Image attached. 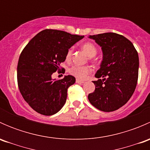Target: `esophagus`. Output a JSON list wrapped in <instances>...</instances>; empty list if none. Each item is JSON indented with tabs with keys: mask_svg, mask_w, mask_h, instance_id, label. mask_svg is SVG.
I'll list each match as a JSON object with an SVG mask.
<instances>
[{
	"mask_svg": "<svg viewBox=\"0 0 150 150\" xmlns=\"http://www.w3.org/2000/svg\"><path fill=\"white\" fill-rule=\"evenodd\" d=\"M76 83L83 84V83H84V81H81V80H79V79H77L76 80Z\"/></svg>",
	"mask_w": 150,
	"mask_h": 150,
	"instance_id": "1",
	"label": "esophagus"
}]
</instances>
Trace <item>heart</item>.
Returning a JSON list of instances; mask_svg holds the SVG:
<instances>
[{
	"mask_svg": "<svg viewBox=\"0 0 150 150\" xmlns=\"http://www.w3.org/2000/svg\"><path fill=\"white\" fill-rule=\"evenodd\" d=\"M83 50L84 52L89 57H93L97 53V48L92 43L87 42L83 44L82 46ZM73 52V48L71 47L67 50L66 54V60H69L71 59V57L72 55ZM69 73L75 76V78H78L81 80H84L87 78L88 75L91 72V68L88 66H73L69 69Z\"/></svg>",
	"mask_w": 150,
	"mask_h": 150,
	"instance_id": "heart-1",
	"label": "heart"
}]
</instances>
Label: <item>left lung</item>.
<instances>
[{
	"label": "left lung",
	"instance_id": "8db88e82",
	"mask_svg": "<svg viewBox=\"0 0 150 150\" xmlns=\"http://www.w3.org/2000/svg\"><path fill=\"white\" fill-rule=\"evenodd\" d=\"M88 38L102 47L103 59L95 75L98 80L93 81L95 91L88 98L101 111H115L127 103L137 87L138 53L128 39L117 33H106Z\"/></svg>",
	"mask_w": 150,
	"mask_h": 150
}]
</instances>
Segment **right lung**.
<instances>
[{"label": "right lung", "mask_w": 150, "mask_h": 150, "mask_svg": "<svg viewBox=\"0 0 150 150\" xmlns=\"http://www.w3.org/2000/svg\"><path fill=\"white\" fill-rule=\"evenodd\" d=\"M83 37L46 29L32 38L22 51L17 65L18 86L35 111L52 115L64 105L67 88L75 83V77L65 75L63 79L53 80L51 75L60 72L67 50Z\"/></svg>", "instance_id": "obj_1"}]
</instances>
